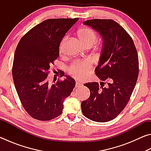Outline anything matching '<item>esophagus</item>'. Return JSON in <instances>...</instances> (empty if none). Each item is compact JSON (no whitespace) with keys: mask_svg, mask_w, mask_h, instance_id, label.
I'll return each mask as SVG.
<instances>
[{"mask_svg":"<svg viewBox=\"0 0 151 151\" xmlns=\"http://www.w3.org/2000/svg\"><path fill=\"white\" fill-rule=\"evenodd\" d=\"M82 85H82L81 83H79V82H76L75 87L76 88H79V87H81V86H82Z\"/></svg>","mask_w":151,"mask_h":151,"instance_id":"obj_1","label":"esophagus"}]
</instances>
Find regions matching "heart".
I'll list each match as a JSON object with an SVG mask.
<instances>
[{
    "label": "heart",
    "instance_id": "obj_1",
    "mask_svg": "<svg viewBox=\"0 0 151 151\" xmlns=\"http://www.w3.org/2000/svg\"><path fill=\"white\" fill-rule=\"evenodd\" d=\"M79 39L85 47H91L97 40V35L94 30L89 27H83L78 30ZM68 37L65 36L60 45V51H62L63 45L67 40ZM93 67V63L89 60H75L68 66V70L73 77L78 79H85Z\"/></svg>",
    "mask_w": 151,
    "mask_h": 151
}]
</instances>
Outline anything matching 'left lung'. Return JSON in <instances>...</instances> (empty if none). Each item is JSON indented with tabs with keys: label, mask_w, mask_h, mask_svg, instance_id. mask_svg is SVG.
Wrapping results in <instances>:
<instances>
[{
	"label": "left lung",
	"mask_w": 151,
	"mask_h": 151,
	"mask_svg": "<svg viewBox=\"0 0 151 151\" xmlns=\"http://www.w3.org/2000/svg\"><path fill=\"white\" fill-rule=\"evenodd\" d=\"M84 24L103 37V49L94 72L102 81L84 85L90 97L81 103L84 116L104 122L114 119L129 102L139 76V57L133 40L121 25L111 19H91Z\"/></svg>",
	"instance_id": "left-lung-1"
}]
</instances>
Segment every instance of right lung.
I'll use <instances>...</instances> for the list:
<instances>
[{
    "mask_svg": "<svg viewBox=\"0 0 151 151\" xmlns=\"http://www.w3.org/2000/svg\"><path fill=\"white\" fill-rule=\"evenodd\" d=\"M75 19H50L36 25L19 40L12 73L22 106L30 116L49 121L60 115L63 101L70 96L76 82L69 76L50 83V66L59 56V45ZM65 73L61 72L60 77Z\"/></svg>",
    "mask_w": 151,
    "mask_h": 151,
    "instance_id": "1",
    "label": "right lung"
}]
</instances>
